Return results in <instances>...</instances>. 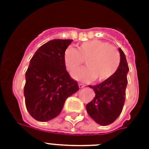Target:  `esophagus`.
<instances>
[{"mask_svg":"<svg viewBox=\"0 0 149 149\" xmlns=\"http://www.w3.org/2000/svg\"><path fill=\"white\" fill-rule=\"evenodd\" d=\"M84 86H85V85H84V84H79V87L80 89L82 88H84Z\"/></svg>","mask_w":149,"mask_h":149,"instance_id":"obj_1","label":"esophagus"}]
</instances>
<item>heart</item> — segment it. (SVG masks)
I'll return each instance as SVG.
<instances>
[{"label":"heart","mask_w":149,"mask_h":149,"mask_svg":"<svg viewBox=\"0 0 149 149\" xmlns=\"http://www.w3.org/2000/svg\"><path fill=\"white\" fill-rule=\"evenodd\" d=\"M86 60V67L77 70L73 77L80 81H106L113 77L120 65V54L108 42L100 40L86 41L78 49L68 48L64 53V63L70 72H73Z\"/></svg>","instance_id":"heart-1"}]
</instances>
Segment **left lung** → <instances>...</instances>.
<instances>
[{
    "instance_id": "obj_1",
    "label": "left lung",
    "mask_w": 149,
    "mask_h": 149,
    "mask_svg": "<svg viewBox=\"0 0 149 149\" xmlns=\"http://www.w3.org/2000/svg\"><path fill=\"white\" fill-rule=\"evenodd\" d=\"M118 50L120 62L115 74L97 85H89L95 92V97L86 104V111L96 123L103 126L113 123L119 117L125 104L129 68L124 52L120 48Z\"/></svg>"
}]
</instances>
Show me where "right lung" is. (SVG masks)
Returning a JSON list of instances; mask_svg holds the SVG:
<instances>
[{
	"instance_id": "add662e5",
	"label": "right lung",
	"mask_w": 149,
	"mask_h": 149,
	"mask_svg": "<svg viewBox=\"0 0 149 149\" xmlns=\"http://www.w3.org/2000/svg\"><path fill=\"white\" fill-rule=\"evenodd\" d=\"M72 39H53L32 56L25 72L24 95L30 115L48 121L60 113L65 100L79 91L65 70L64 53Z\"/></svg>"
}]
</instances>
